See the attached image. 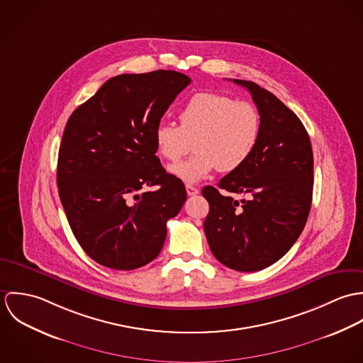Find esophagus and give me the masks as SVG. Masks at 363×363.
I'll list each match as a JSON object with an SVG mask.
<instances>
[{"instance_id": "obj_1", "label": "esophagus", "mask_w": 363, "mask_h": 363, "mask_svg": "<svg viewBox=\"0 0 363 363\" xmlns=\"http://www.w3.org/2000/svg\"><path fill=\"white\" fill-rule=\"evenodd\" d=\"M186 190H187L189 196H197L200 193V190L191 184H186Z\"/></svg>"}]
</instances>
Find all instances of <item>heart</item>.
Masks as SVG:
<instances>
[{
	"instance_id": "heart-1",
	"label": "heart",
	"mask_w": 363,
	"mask_h": 363,
	"mask_svg": "<svg viewBox=\"0 0 363 363\" xmlns=\"http://www.w3.org/2000/svg\"><path fill=\"white\" fill-rule=\"evenodd\" d=\"M259 130L255 104L200 92L180 110L179 125L167 121L156 125V150L163 159L177 162L194 147V155L173 164L170 173L184 183H197L216 169L229 173L243 166L257 147Z\"/></svg>"
}]
</instances>
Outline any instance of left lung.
Returning a JSON list of instances; mask_svg holds the SVG:
<instances>
[{
	"mask_svg": "<svg viewBox=\"0 0 363 363\" xmlns=\"http://www.w3.org/2000/svg\"><path fill=\"white\" fill-rule=\"evenodd\" d=\"M246 88L261 118L255 152L239 169L207 186L204 220L208 245L223 265L253 272L284 257L301 236L311 207L313 151L299 117L275 95L252 81L233 79ZM220 191L249 194L238 202Z\"/></svg>",
	"mask_w": 363,
	"mask_h": 363,
	"instance_id": "obj_1",
	"label": "left lung"
}]
</instances>
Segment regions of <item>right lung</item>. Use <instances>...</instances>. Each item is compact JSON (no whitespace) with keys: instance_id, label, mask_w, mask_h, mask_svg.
Instances as JSON below:
<instances>
[{"instance_id":"1","label":"right lung","mask_w":363,"mask_h":363,"mask_svg":"<svg viewBox=\"0 0 363 363\" xmlns=\"http://www.w3.org/2000/svg\"><path fill=\"white\" fill-rule=\"evenodd\" d=\"M191 79L176 71L123 74L69 116L58 151L57 186L84 252L113 269L157 257L166 222L183 207V182L156 156L155 128ZM156 186L155 192H144Z\"/></svg>"}]
</instances>
